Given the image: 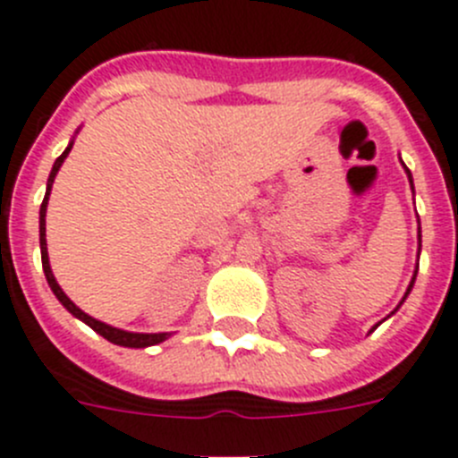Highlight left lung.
Masks as SVG:
<instances>
[{
    "label": "left lung",
    "mask_w": 458,
    "mask_h": 458,
    "mask_svg": "<svg viewBox=\"0 0 458 458\" xmlns=\"http://www.w3.org/2000/svg\"><path fill=\"white\" fill-rule=\"evenodd\" d=\"M403 168H406V166H403ZM406 175H409V182H411V187H413V175H411V171H409V168H406ZM418 237H420V230H418ZM415 276H418V269H415L413 278H411V285H409V290H406V294H403V299H406V296H409V294H411V290H413ZM403 299H402V301H399V306H402V303H403ZM399 306H397V308H399ZM397 308H394V310H397ZM394 310H393V312H394ZM393 312H390V315H393ZM378 324H381V321H378ZM378 324H377V327H378ZM377 327H374V328H377ZM374 328H372V331H374Z\"/></svg>",
    "instance_id": "1"
}]
</instances>
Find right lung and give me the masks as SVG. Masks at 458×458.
<instances>
[{
  "mask_svg": "<svg viewBox=\"0 0 458 458\" xmlns=\"http://www.w3.org/2000/svg\"><path fill=\"white\" fill-rule=\"evenodd\" d=\"M72 143H75V139L68 143V148L61 152V157L56 159L55 166H52V173H49V178H47V191H45L43 205H40V259H43V271H45V278H47V285L52 287V292H55L56 299L64 303L65 310L72 312V315H75L77 319L84 321V324H89V327L93 328L96 333H100L105 340L114 342V344H121V347H131V349H143V347H152V344H159V342L166 340L171 333H130V331H123V328L109 327V324H105V321L93 319V317L86 315L84 310H80V308H77L75 303L68 299V296H65V292L61 290L59 283H56V278H55V274H52V267H49V258H47V242H45V212H47L49 191H52V184H55L56 173H59L64 159L68 157V152L72 150Z\"/></svg>",
  "mask_w": 458,
  "mask_h": 458,
  "instance_id": "1",
  "label": "right lung"
}]
</instances>
